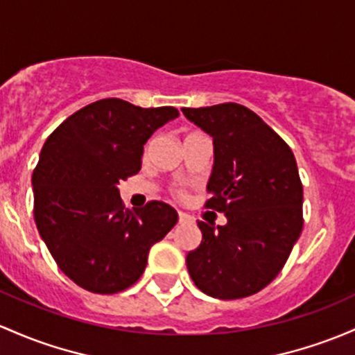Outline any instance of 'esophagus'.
<instances>
[{"instance_id": "34e87169", "label": "esophagus", "mask_w": 355, "mask_h": 355, "mask_svg": "<svg viewBox=\"0 0 355 355\" xmlns=\"http://www.w3.org/2000/svg\"><path fill=\"white\" fill-rule=\"evenodd\" d=\"M178 221H180V223H192L193 218L190 214H187V212L178 211Z\"/></svg>"}]
</instances>
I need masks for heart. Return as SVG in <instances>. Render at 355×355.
Instances as JSON below:
<instances>
[{
    "label": "heart",
    "instance_id": "b5f03b06",
    "mask_svg": "<svg viewBox=\"0 0 355 355\" xmlns=\"http://www.w3.org/2000/svg\"><path fill=\"white\" fill-rule=\"evenodd\" d=\"M178 193V196H182V192H177Z\"/></svg>",
    "mask_w": 355,
    "mask_h": 355
}]
</instances>
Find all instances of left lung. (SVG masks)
Instances as JSON below:
<instances>
[{"label":"left lung","instance_id":"1","mask_svg":"<svg viewBox=\"0 0 355 355\" xmlns=\"http://www.w3.org/2000/svg\"><path fill=\"white\" fill-rule=\"evenodd\" d=\"M214 141L206 209L225 212L189 252L193 284L218 300H240L270 284L303 230V184L287 143L240 103L182 109Z\"/></svg>","mask_w":355,"mask_h":355}]
</instances>
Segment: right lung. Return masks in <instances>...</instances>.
Masks as SVG:
<instances>
[{"label": "right lung", "mask_w": 355, "mask_h": 355, "mask_svg": "<svg viewBox=\"0 0 355 355\" xmlns=\"http://www.w3.org/2000/svg\"><path fill=\"white\" fill-rule=\"evenodd\" d=\"M175 117V107L103 98L69 115L44 143L32 175L37 230L58 267L89 293L132 286L149 248L177 225V211L162 200L124 209L117 189L141 170L151 134Z\"/></svg>", "instance_id": "add662e5"}]
</instances>
